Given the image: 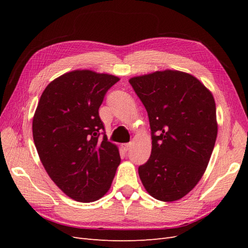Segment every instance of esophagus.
<instances>
[{
	"label": "esophagus",
	"instance_id": "obj_1",
	"mask_svg": "<svg viewBox=\"0 0 248 248\" xmlns=\"http://www.w3.org/2000/svg\"><path fill=\"white\" fill-rule=\"evenodd\" d=\"M130 147H131V142H126V144L122 145V148H123L124 151H128Z\"/></svg>",
	"mask_w": 248,
	"mask_h": 248
}]
</instances>
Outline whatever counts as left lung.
I'll return each mask as SVG.
<instances>
[{"label": "left lung", "mask_w": 248, "mask_h": 248, "mask_svg": "<svg viewBox=\"0 0 248 248\" xmlns=\"http://www.w3.org/2000/svg\"><path fill=\"white\" fill-rule=\"evenodd\" d=\"M148 112L152 151L139 167L142 185L159 201L182 199L204 175L217 137L213 95L188 73L156 71L129 79Z\"/></svg>", "instance_id": "left-lung-1"}]
</instances>
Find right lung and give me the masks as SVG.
<instances>
[{"mask_svg": "<svg viewBox=\"0 0 248 248\" xmlns=\"http://www.w3.org/2000/svg\"><path fill=\"white\" fill-rule=\"evenodd\" d=\"M119 80L110 74L74 70L52 80L37 106L33 139L40 160L59 188L78 202L103 197L121 161L98 112Z\"/></svg>", "mask_w": 248, "mask_h": 248, "instance_id": "1", "label": "right lung"}]
</instances>
